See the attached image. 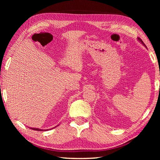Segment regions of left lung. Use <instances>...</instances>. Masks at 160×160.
Wrapping results in <instances>:
<instances>
[{"instance_id":"left-lung-1","label":"left lung","mask_w":160,"mask_h":160,"mask_svg":"<svg viewBox=\"0 0 160 160\" xmlns=\"http://www.w3.org/2000/svg\"><path fill=\"white\" fill-rule=\"evenodd\" d=\"M138 41L140 42L142 44V45H144V46L146 47V48H147V46H146V45H144V43L143 42H142V40L140 38H138Z\"/></svg>"}]
</instances>
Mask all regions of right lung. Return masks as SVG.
I'll return each mask as SVG.
<instances>
[{"label": "right lung", "mask_w": 160, "mask_h": 160, "mask_svg": "<svg viewBox=\"0 0 160 160\" xmlns=\"http://www.w3.org/2000/svg\"><path fill=\"white\" fill-rule=\"evenodd\" d=\"M57 126V127H58ZM56 127H53V128H56ZM31 129H33V130H35V131H49V130H50V129H40V128H30ZM52 129V128H51Z\"/></svg>", "instance_id": "obj_1"}]
</instances>
